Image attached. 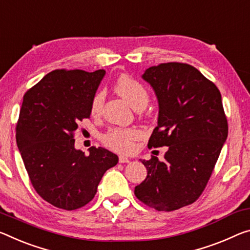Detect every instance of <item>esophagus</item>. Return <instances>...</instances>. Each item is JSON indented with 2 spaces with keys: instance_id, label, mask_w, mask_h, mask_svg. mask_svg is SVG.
<instances>
[{
  "instance_id": "1",
  "label": "esophagus",
  "mask_w": 250,
  "mask_h": 250,
  "mask_svg": "<svg viewBox=\"0 0 250 250\" xmlns=\"http://www.w3.org/2000/svg\"><path fill=\"white\" fill-rule=\"evenodd\" d=\"M119 162H120V164H128V162H130V159L125 156H120L119 157Z\"/></svg>"
}]
</instances>
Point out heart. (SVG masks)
<instances>
[{"instance_id": "1", "label": "heart", "mask_w": 250, "mask_h": 250, "mask_svg": "<svg viewBox=\"0 0 250 250\" xmlns=\"http://www.w3.org/2000/svg\"><path fill=\"white\" fill-rule=\"evenodd\" d=\"M116 92L124 98L133 109H142L148 104L149 93L145 85L130 75L124 74L118 78L113 85ZM104 96L102 92H97L91 101L90 111L93 116H98L101 113L104 108ZM141 137L139 130L132 128H113L109 130L104 136V144L117 150L119 152H130L134 148V141H137Z\"/></svg>"}]
</instances>
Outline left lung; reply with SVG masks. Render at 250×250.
I'll return each mask as SVG.
<instances>
[{
    "mask_svg": "<svg viewBox=\"0 0 250 250\" xmlns=\"http://www.w3.org/2000/svg\"><path fill=\"white\" fill-rule=\"evenodd\" d=\"M142 78L159 102L158 125L149 148L168 146L165 159L141 160L148 170L134 188L141 203L158 211H173L200 197L228 136L220 91L187 63L150 66Z\"/></svg>",
    "mask_w": 250,
    "mask_h": 250,
    "instance_id": "1",
    "label": "left lung"
}]
</instances>
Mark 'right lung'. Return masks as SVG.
Instances as JSON below:
<instances>
[{"instance_id":"1","label":"right lung","mask_w":250,"mask_h":250,"mask_svg":"<svg viewBox=\"0 0 250 250\" xmlns=\"http://www.w3.org/2000/svg\"><path fill=\"white\" fill-rule=\"evenodd\" d=\"M104 70L59 69L47 73L23 97L17 144L39 196L54 207L74 210L89 204L118 156L91 146L85 156L74 148L79 122L89 119L91 101Z\"/></svg>"}]
</instances>
